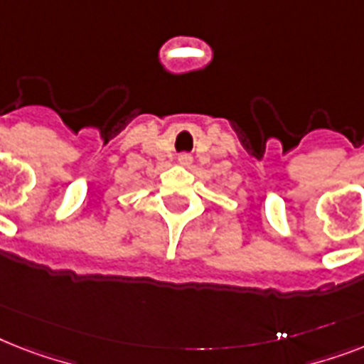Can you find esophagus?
<instances>
[{
	"mask_svg": "<svg viewBox=\"0 0 364 364\" xmlns=\"http://www.w3.org/2000/svg\"><path fill=\"white\" fill-rule=\"evenodd\" d=\"M177 162L181 166H188L191 162H193V159H191V154H179V159H177Z\"/></svg>",
	"mask_w": 364,
	"mask_h": 364,
	"instance_id": "obj_1",
	"label": "esophagus"
}]
</instances>
